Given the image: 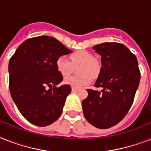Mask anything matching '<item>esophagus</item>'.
Masks as SVG:
<instances>
[{
  "label": "esophagus",
  "instance_id": "34e87169",
  "mask_svg": "<svg viewBox=\"0 0 151 151\" xmlns=\"http://www.w3.org/2000/svg\"><path fill=\"white\" fill-rule=\"evenodd\" d=\"M79 91V88H74V87H72V91L73 92H77Z\"/></svg>",
  "mask_w": 151,
  "mask_h": 151
}]
</instances>
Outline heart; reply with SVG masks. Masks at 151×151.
<instances>
[{
    "mask_svg": "<svg viewBox=\"0 0 151 151\" xmlns=\"http://www.w3.org/2000/svg\"><path fill=\"white\" fill-rule=\"evenodd\" d=\"M71 62L65 56H60L56 61V68L63 76H69L73 72V65L81 64L79 71L82 75L71 76L64 79L66 84L74 88H80L90 84L91 76H96L100 70V63L94 58L91 52L78 50L70 55Z\"/></svg>",
    "mask_w": 151,
    "mask_h": 151,
    "instance_id": "heart-1",
    "label": "heart"
}]
</instances>
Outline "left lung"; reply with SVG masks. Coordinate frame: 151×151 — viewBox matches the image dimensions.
<instances>
[{
  "label": "left lung",
  "instance_id": "1",
  "mask_svg": "<svg viewBox=\"0 0 151 151\" xmlns=\"http://www.w3.org/2000/svg\"><path fill=\"white\" fill-rule=\"evenodd\" d=\"M102 67L95 84L101 91L88 89L82 101L84 117L99 129L113 127L124 118L133 104L140 80L136 56L123 44L104 42L93 46Z\"/></svg>",
  "mask_w": 151,
  "mask_h": 151
}]
</instances>
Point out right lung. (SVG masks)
I'll return each instance as SVG.
<instances>
[{
    "label": "right lung",
    "instance_id": "1",
    "mask_svg": "<svg viewBox=\"0 0 151 151\" xmlns=\"http://www.w3.org/2000/svg\"><path fill=\"white\" fill-rule=\"evenodd\" d=\"M70 52L72 50L55 38L42 35L23 42L10 59L11 95L29 122L46 127L60 116L71 87H56L63 76L56 68V61Z\"/></svg>",
    "mask_w": 151,
    "mask_h": 151
}]
</instances>
